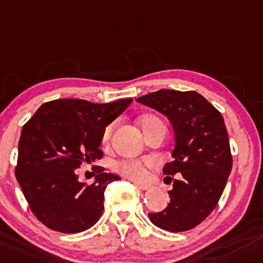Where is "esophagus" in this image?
Segmentation results:
<instances>
[{"label": "esophagus", "instance_id": "obj_1", "mask_svg": "<svg viewBox=\"0 0 263 263\" xmlns=\"http://www.w3.org/2000/svg\"><path fill=\"white\" fill-rule=\"evenodd\" d=\"M135 185H136L137 187H139V189H141V190H148L150 189V185H147V184H140V182H135Z\"/></svg>", "mask_w": 263, "mask_h": 263}]
</instances>
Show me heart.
Here are the masks:
<instances>
[{
    "label": "heart",
    "instance_id": "1",
    "mask_svg": "<svg viewBox=\"0 0 263 263\" xmlns=\"http://www.w3.org/2000/svg\"><path fill=\"white\" fill-rule=\"evenodd\" d=\"M113 131V124L106 127L103 132V142L107 143L110 139V135ZM156 162L151 159H128V160H121L113 164V168L121 175L126 176V178L131 179L134 181H143L147 179V168L154 166Z\"/></svg>",
    "mask_w": 263,
    "mask_h": 263
}]
</instances>
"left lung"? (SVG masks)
<instances>
[{
	"label": "left lung",
	"mask_w": 263,
	"mask_h": 263,
	"mask_svg": "<svg viewBox=\"0 0 263 263\" xmlns=\"http://www.w3.org/2000/svg\"><path fill=\"white\" fill-rule=\"evenodd\" d=\"M136 101L170 120L175 147L173 161L162 171L165 175L180 173L168 192V205L159 213H148V218L165 231H189L217 206L231 174L232 154L224 120L219 110L194 90L160 89ZM166 178L171 180L170 176Z\"/></svg>",
	"instance_id": "left-lung-1"
}]
</instances>
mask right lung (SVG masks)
Masks as SVG:
<instances>
[{
  "mask_svg": "<svg viewBox=\"0 0 263 263\" xmlns=\"http://www.w3.org/2000/svg\"><path fill=\"white\" fill-rule=\"evenodd\" d=\"M132 98L97 104L84 99L44 103L24 124L15 175L35 217L52 231L79 233L95 226L104 205V190L120 180L96 166L93 184L78 180L76 168L102 159L103 132Z\"/></svg>",
  "mask_w": 263,
  "mask_h": 263,
  "instance_id": "right-lung-1",
  "label": "right lung"
}]
</instances>
